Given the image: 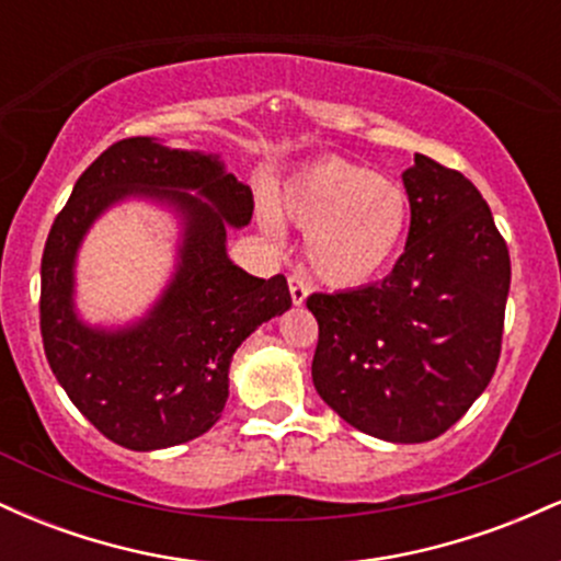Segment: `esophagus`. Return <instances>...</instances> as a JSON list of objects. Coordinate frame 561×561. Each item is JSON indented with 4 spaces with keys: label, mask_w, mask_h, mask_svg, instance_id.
Masks as SVG:
<instances>
[{
    "label": "esophagus",
    "mask_w": 561,
    "mask_h": 561,
    "mask_svg": "<svg viewBox=\"0 0 561 561\" xmlns=\"http://www.w3.org/2000/svg\"><path fill=\"white\" fill-rule=\"evenodd\" d=\"M289 295H293L295 306H302V302H306L308 285H306V282H302V276H298V274L289 276Z\"/></svg>",
    "instance_id": "obj_1"
}]
</instances>
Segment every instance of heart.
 I'll use <instances>...</instances> for the list:
<instances>
[{"mask_svg": "<svg viewBox=\"0 0 561 561\" xmlns=\"http://www.w3.org/2000/svg\"><path fill=\"white\" fill-rule=\"evenodd\" d=\"M282 218L306 231L302 259L327 287H362L390 266L411 221L398 182L343 158L308 163L285 184L279 203L263 199L261 229L282 237Z\"/></svg>", "mask_w": 561, "mask_h": 561, "instance_id": "obj_1", "label": "heart"}]
</instances>
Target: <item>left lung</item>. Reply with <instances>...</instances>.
<instances>
[{
  "label": "left lung",
  "instance_id": "8db88e82",
  "mask_svg": "<svg viewBox=\"0 0 561 561\" xmlns=\"http://www.w3.org/2000/svg\"><path fill=\"white\" fill-rule=\"evenodd\" d=\"M409 240L377 285L313 293V388L351 427L424 443L467 414L501 356L512 263L465 173L427 156L403 171Z\"/></svg>",
  "mask_w": 561,
  "mask_h": 561
}]
</instances>
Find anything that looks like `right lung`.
<instances>
[{
  "label": "right lung",
  "mask_w": 561,
  "mask_h": 561,
  "mask_svg": "<svg viewBox=\"0 0 561 561\" xmlns=\"http://www.w3.org/2000/svg\"><path fill=\"white\" fill-rule=\"evenodd\" d=\"M126 196L178 210L180 263L145 320L102 331L75 313V255L88 227ZM250 218L253 192L218 156L150 137L115 141L79 176L44 244L38 311L57 382L107 440L158 450L208 433L229 398L234 351L293 306L285 276L259 279L229 261L227 229Z\"/></svg>",
  "instance_id": "add662e5"
}]
</instances>
